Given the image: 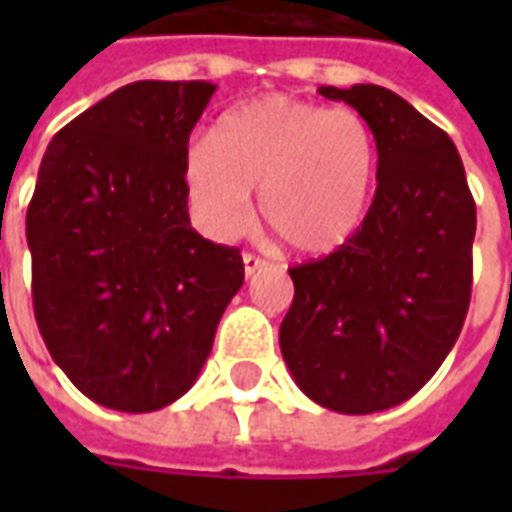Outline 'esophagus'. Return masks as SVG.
<instances>
[{
	"label": "esophagus",
	"mask_w": 512,
	"mask_h": 512,
	"mask_svg": "<svg viewBox=\"0 0 512 512\" xmlns=\"http://www.w3.org/2000/svg\"><path fill=\"white\" fill-rule=\"evenodd\" d=\"M263 266H266V260H263V257H257V255H252V252H246V255H244V274H246V277H255L257 271H260Z\"/></svg>",
	"instance_id": "34e87169"
}]
</instances>
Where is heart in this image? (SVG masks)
Instances as JSON below:
<instances>
[{"label": "heart", "instance_id": "heart-1", "mask_svg": "<svg viewBox=\"0 0 512 512\" xmlns=\"http://www.w3.org/2000/svg\"><path fill=\"white\" fill-rule=\"evenodd\" d=\"M378 167L376 134L354 109L266 95L224 112L189 147L183 186L213 238L241 233L260 191L263 222L301 255H329L365 219Z\"/></svg>", "mask_w": 512, "mask_h": 512}]
</instances>
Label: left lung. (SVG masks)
Here are the masks:
<instances>
[{"label": "left lung", "instance_id": "1", "mask_svg": "<svg viewBox=\"0 0 512 512\" xmlns=\"http://www.w3.org/2000/svg\"><path fill=\"white\" fill-rule=\"evenodd\" d=\"M318 93L370 123L378 189L340 249L290 268L279 348L318 406L373 414L419 392L458 340L477 211L452 139L400 95L378 84Z\"/></svg>", "mask_w": 512, "mask_h": 512}]
</instances>
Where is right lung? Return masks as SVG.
<instances>
[{
    "label": "right lung",
    "mask_w": 512,
    "mask_h": 512,
    "mask_svg": "<svg viewBox=\"0 0 512 512\" xmlns=\"http://www.w3.org/2000/svg\"><path fill=\"white\" fill-rule=\"evenodd\" d=\"M211 82H134L49 142L27 211L35 321L98 406L145 414L200 376L244 285L235 246L189 222L183 161Z\"/></svg>",
    "instance_id": "obj_1"
}]
</instances>
